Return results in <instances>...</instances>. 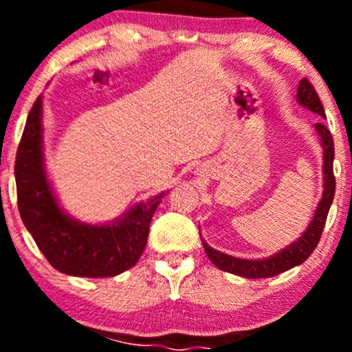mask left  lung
<instances>
[{"label":"left lung","mask_w":352,"mask_h":352,"mask_svg":"<svg viewBox=\"0 0 352 352\" xmlns=\"http://www.w3.org/2000/svg\"><path fill=\"white\" fill-rule=\"evenodd\" d=\"M298 102L301 106L308 107L314 114L326 117L324 109H322L321 100L316 89L313 87V84L308 79H301L300 87H298ZM316 132L321 137L322 148H324V164H322V173H324V192H322V199L319 201L314 218L311 220L308 230H306L302 235L298 238L294 243L286 246L285 250L278 252L273 256L265 258V260H241V258L230 256L221 252H217L212 246H208L204 241L205 253L208 254V258L212 260V263L218 266L223 272L238 274V276L243 278H270L274 274H280L283 272H288V270L294 268V266L301 265L302 261H306L309 258V254L314 252L319 243V238H321L322 228H324L326 218H328V212L331 204L334 199V190H336V179H334L333 172V162H334V142L333 135L328 131L322 122L314 124Z\"/></svg>","instance_id":"8db88e82"}]
</instances>
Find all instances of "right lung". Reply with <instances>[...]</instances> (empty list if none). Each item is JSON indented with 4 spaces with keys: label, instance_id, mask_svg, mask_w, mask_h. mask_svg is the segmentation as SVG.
Returning a JSON list of instances; mask_svg holds the SVG:
<instances>
[{
    "label": "right lung",
    "instance_id": "add662e5",
    "mask_svg": "<svg viewBox=\"0 0 352 352\" xmlns=\"http://www.w3.org/2000/svg\"><path fill=\"white\" fill-rule=\"evenodd\" d=\"M41 116L39 96L28 114L14 164L18 208L24 227L60 273L107 278L132 268L144 252L152 215L164 193L132 207L114 223L86 225L72 220L59 208L44 173Z\"/></svg>",
    "mask_w": 352,
    "mask_h": 352
}]
</instances>
